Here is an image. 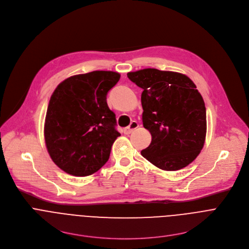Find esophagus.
Masks as SVG:
<instances>
[{
	"mask_svg": "<svg viewBox=\"0 0 249 249\" xmlns=\"http://www.w3.org/2000/svg\"><path fill=\"white\" fill-rule=\"evenodd\" d=\"M138 127H139V123H138L137 121H132L128 127L124 128V130H123V131H124V134L129 135V134H131L134 130H136Z\"/></svg>",
	"mask_w": 249,
	"mask_h": 249,
	"instance_id": "esophagus-1",
	"label": "esophagus"
}]
</instances>
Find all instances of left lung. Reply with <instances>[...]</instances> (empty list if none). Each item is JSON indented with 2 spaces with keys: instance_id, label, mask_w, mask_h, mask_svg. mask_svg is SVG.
<instances>
[{
  "instance_id": "obj_1",
  "label": "left lung",
  "mask_w": 249,
  "mask_h": 249,
  "mask_svg": "<svg viewBox=\"0 0 249 249\" xmlns=\"http://www.w3.org/2000/svg\"><path fill=\"white\" fill-rule=\"evenodd\" d=\"M142 88V124L151 134L142 155L159 169L180 170L200 153L206 137V108L185 74L145 68L127 73Z\"/></svg>"
}]
</instances>
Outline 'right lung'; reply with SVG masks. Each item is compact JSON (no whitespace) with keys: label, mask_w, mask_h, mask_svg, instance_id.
<instances>
[{"label":"right lung","mask_w":249,"mask_h":249,"mask_svg":"<svg viewBox=\"0 0 249 249\" xmlns=\"http://www.w3.org/2000/svg\"><path fill=\"white\" fill-rule=\"evenodd\" d=\"M119 79L117 72L97 70L71 76L53 91L44 136L52 160L65 173L89 176L108 160L120 133L107 95Z\"/></svg>","instance_id":"1"}]
</instances>
